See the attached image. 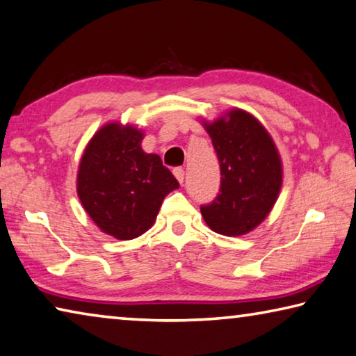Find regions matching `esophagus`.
I'll list each match as a JSON object with an SVG mask.
<instances>
[{
  "label": "esophagus",
  "mask_w": 356,
  "mask_h": 356,
  "mask_svg": "<svg viewBox=\"0 0 356 356\" xmlns=\"http://www.w3.org/2000/svg\"><path fill=\"white\" fill-rule=\"evenodd\" d=\"M173 175H175V178H177L179 183H183V179H184V168L183 167H175L173 168Z\"/></svg>",
  "instance_id": "1"
}]
</instances>
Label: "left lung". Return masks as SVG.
Instances as JSON below:
<instances>
[{
	"label": "left lung",
	"mask_w": 356,
	"mask_h": 356,
	"mask_svg": "<svg viewBox=\"0 0 356 356\" xmlns=\"http://www.w3.org/2000/svg\"><path fill=\"white\" fill-rule=\"evenodd\" d=\"M203 126L219 159L220 188L216 199L200 207L202 216L220 235H246L277 200L282 186L277 148L259 120L241 108Z\"/></svg>",
	"instance_id": "8db88e82"
}]
</instances>
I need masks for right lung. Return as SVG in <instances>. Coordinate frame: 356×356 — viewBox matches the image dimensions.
<instances>
[{"mask_svg": "<svg viewBox=\"0 0 356 356\" xmlns=\"http://www.w3.org/2000/svg\"><path fill=\"white\" fill-rule=\"evenodd\" d=\"M134 126H102L80 159L77 194L95 224L116 240H132L154 224L165 195L179 183L157 154L142 149Z\"/></svg>", "mask_w": 356, "mask_h": 356, "instance_id": "add662e5", "label": "right lung"}]
</instances>
